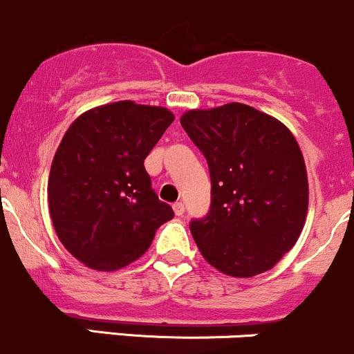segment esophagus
<instances>
[{
  "mask_svg": "<svg viewBox=\"0 0 354 354\" xmlns=\"http://www.w3.org/2000/svg\"><path fill=\"white\" fill-rule=\"evenodd\" d=\"M174 212H176L177 216H182V215H184V212H185L184 205H182V203H176V205H174Z\"/></svg>",
  "mask_w": 354,
  "mask_h": 354,
  "instance_id": "esophagus-1",
  "label": "esophagus"
}]
</instances>
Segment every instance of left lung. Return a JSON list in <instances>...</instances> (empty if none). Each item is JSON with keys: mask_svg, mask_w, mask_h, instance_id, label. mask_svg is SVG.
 Wrapping results in <instances>:
<instances>
[{"mask_svg": "<svg viewBox=\"0 0 354 354\" xmlns=\"http://www.w3.org/2000/svg\"><path fill=\"white\" fill-rule=\"evenodd\" d=\"M180 125L212 177L209 213L191 223L203 258L239 279L274 268L306 222L308 174L292 132L243 103L189 110Z\"/></svg>", "mask_w": 354, "mask_h": 354, "instance_id": "8db88e82", "label": "left lung"}]
</instances>
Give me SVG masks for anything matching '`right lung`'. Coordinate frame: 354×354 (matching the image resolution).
Segmentation results:
<instances>
[{
	"mask_svg": "<svg viewBox=\"0 0 354 354\" xmlns=\"http://www.w3.org/2000/svg\"><path fill=\"white\" fill-rule=\"evenodd\" d=\"M174 120L167 108L124 100L91 108L70 124L51 163L48 205L58 239L86 267H127L174 218L145 169Z\"/></svg>",
	"mask_w": 354,
	"mask_h": 354,
	"instance_id": "right-lung-1",
	"label": "right lung"
}]
</instances>
